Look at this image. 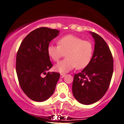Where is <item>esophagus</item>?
I'll list each match as a JSON object with an SVG mask.
<instances>
[{
    "instance_id": "esophagus-1",
    "label": "esophagus",
    "mask_w": 124,
    "mask_h": 124,
    "mask_svg": "<svg viewBox=\"0 0 124 124\" xmlns=\"http://www.w3.org/2000/svg\"><path fill=\"white\" fill-rule=\"evenodd\" d=\"M65 76V73H61L60 74V78H63Z\"/></svg>"
}]
</instances>
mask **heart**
<instances>
[{
	"instance_id": "obj_1",
	"label": "heart",
	"mask_w": 124,
	"mask_h": 124,
	"mask_svg": "<svg viewBox=\"0 0 124 124\" xmlns=\"http://www.w3.org/2000/svg\"><path fill=\"white\" fill-rule=\"evenodd\" d=\"M58 45L49 44L48 55L54 62H58L66 53V57L54 66V70L65 73L76 67L78 70L86 68L91 62L94 47L92 42L84 40L80 37L67 35L59 39Z\"/></svg>"
}]
</instances>
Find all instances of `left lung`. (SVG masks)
<instances>
[{
    "label": "left lung",
    "mask_w": 124,
    "mask_h": 124,
    "mask_svg": "<svg viewBox=\"0 0 124 124\" xmlns=\"http://www.w3.org/2000/svg\"><path fill=\"white\" fill-rule=\"evenodd\" d=\"M91 62L81 72L75 74L72 84L74 97L81 104L89 105L103 97L108 89L113 72V58L106 41L97 33Z\"/></svg>",
    "instance_id": "8db88e82"
}]
</instances>
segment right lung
<instances>
[{
  "label": "right lung",
  "instance_id": "right-lung-1",
  "mask_svg": "<svg viewBox=\"0 0 124 124\" xmlns=\"http://www.w3.org/2000/svg\"><path fill=\"white\" fill-rule=\"evenodd\" d=\"M59 33L55 29L37 28L25 36L17 51L16 70L19 84L33 101L41 102L50 97L60 78L57 72H47L53 65L48 46ZM43 74L46 76L43 77Z\"/></svg>",
  "mask_w": 124,
  "mask_h": 124
}]
</instances>
